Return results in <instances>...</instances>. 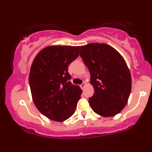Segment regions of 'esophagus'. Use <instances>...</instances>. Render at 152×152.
<instances>
[{
    "mask_svg": "<svg viewBox=\"0 0 152 152\" xmlns=\"http://www.w3.org/2000/svg\"><path fill=\"white\" fill-rule=\"evenodd\" d=\"M81 86V88H82V89H83V88H84L85 86H86V83H85V82H83V83H82V84H81V86Z\"/></svg>",
    "mask_w": 152,
    "mask_h": 152,
    "instance_id": "1",
    "label": "esophagus"
}]
</instances>
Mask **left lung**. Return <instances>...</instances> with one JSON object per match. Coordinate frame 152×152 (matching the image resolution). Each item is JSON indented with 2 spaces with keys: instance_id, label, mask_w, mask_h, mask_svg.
Masks as SVG:
<instances>
[{
  "instance_id": "1",
  "label": "left lung",
  "mask_w": 152,
  "mask_h": 152,
  "mask_svg": "<svg viewBox=\"0 0 152 152\" xmlns=\"http://www.w3.org/2000/svg\"><path fill=\"white\" fill-rule=\"evenodd\" d=\"M80 56L89 71L94 89L88 101L91 109L104 117L118 114L127 104L132 90V77L125 60L106 43L81 46Z\"/></svg>"
}]
</instances>
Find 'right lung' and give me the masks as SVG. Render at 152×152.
Masks as SVG:
<instances>
[{
	"label": "right lung",
	"instance_id": "right-lung-1",
	"mask_svg": "<svg viewBox=\"0 0 152 152\" xmlns=\"http://www.w3.org/2000/svg\"><path fill=\"white\" fill-rule=\"evenodd\" d=\"M80 46H49L38 52L31 64L29 85L35 106L47 118L64 121L74 114L82 90L70 81L69 65Z\"/></svg>",
	"mask_w": 152,
	"mask_h": 152
}]
</instances>
